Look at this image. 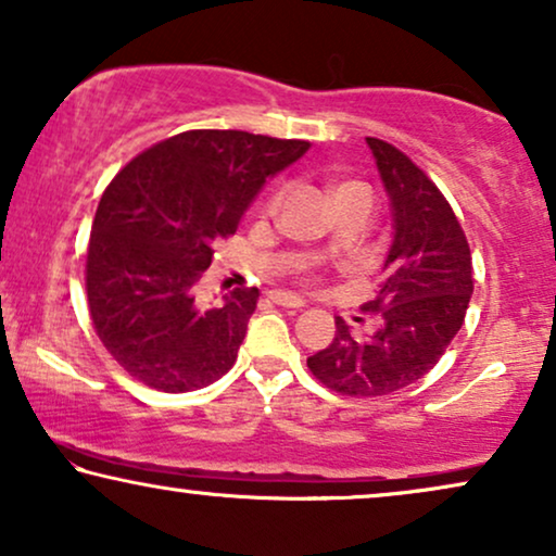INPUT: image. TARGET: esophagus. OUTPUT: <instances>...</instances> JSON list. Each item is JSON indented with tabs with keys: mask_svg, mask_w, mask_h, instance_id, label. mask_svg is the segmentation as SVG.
<instances>
[{
	"mask_svg": "<svg viewBox=\"0 0 556 556\" xmlns=\"http://www.w3.org/2000/svg\"><path fill=\"white\" fill-rule=\"evenodd\" d=\"M269 300L274 302V305H279V307H292V309L305 307V300L298 298V294H290V292H282V290L269 292Z\"/></svg>",
	"mask_w": 556,
	"mask_h": 556,
	"instance_id": "esophagus-1",
	"label": "esophagus"
}]
</instances>
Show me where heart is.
Wrapping results in <instances>:
<instances>
[{"mask_svg": "<svg viewBox=\"0 0 556 556\" xmlns=\"http://www.w3.org/2000/svg\"><path fill=\"white\" fill-rule=\"evenodd\" d=\"M345 190H361V192H366V195H371V188H368V185H364V182H343V185H340V188L336 190V195H338V192H345ZM371 198H374V195H371ZM279 201H282V190H271L269 195L264 198V205H262L264 213L277 211ZM302 279H305V282H315L317 274H315L313 269H302Z\"/></svg>", "mask_w": 556, "mask_h": 556, "instance_id": "heart-1", "label": "heart"}]
</instances>
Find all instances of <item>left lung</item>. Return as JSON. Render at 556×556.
<instances>
[{
	"label": "left lung",
	"instance_id": "left-lung-1",
	"mask_svg": "<svg viewBox=\"0 0 556 556\" xmlns=\"http://www.w3.org/2000/svg\"><path fill=\"white\" fill-rule=\"evenodd\" d=\"M366 142L394 213L379 292L361 307L383 325L355 340L338 317L332 343L307 358L315 379L343 396H383L421 379L463 328L472 294V256L453 205L402 150Z\"/></svg>",
	"mask_w": 556,
	"mask_h": 556
}]
</instances>
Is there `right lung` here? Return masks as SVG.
Listing matches in <instances>:
<instances>
[{"instance_id": "obj_1", "label": "right lung", "mask_w": 556, "mask_h": 556, "mask_svg": "<svg viewBox=\"0 0 556 556\" xmlns=\"http://www.w3.org/2000/svg\"><path fill=\"white\" fill-rule=\"evenodd\" d=\"M307 150L305 139L190 129L137 154L106 185L88 239V313L131 379L182 394L231 371L258 290L205 309L198 285L266 177Z\"/></svg>"}]
</instances>
